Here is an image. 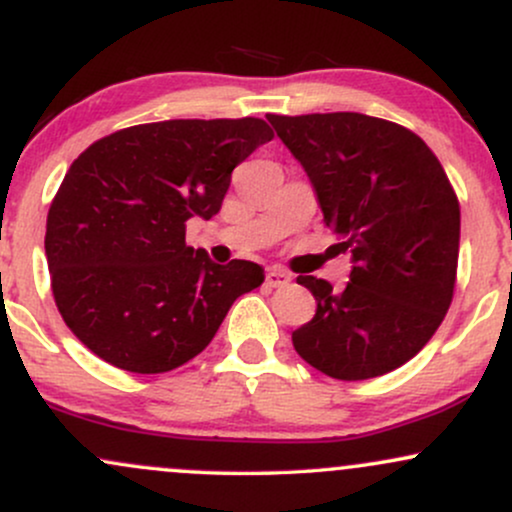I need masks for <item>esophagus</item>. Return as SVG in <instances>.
Wrapping results in <instances>:
<instances>
[{"label":"esophagus","instance_id":"esophagus-1","mask_svg":"<svg viewBox=\"0 0 512 512\" xmlns=\"http://www.w3.org/2000/svg\"><path fill=\"white\" fill-rule=\"evenodd\" d=\"M264 284H267L269 289H284L286 284H291V274L279 267H272L267 269V279H264Z\"/></svg>","mask_w":512,"mask_h":512}]
</instances>
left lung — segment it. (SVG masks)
Returning a JSON list of instances; mask_svg holds the SVG:
<instances>
[{
  "label": "left lung",
  "instance_id": "obj_1",
  "mask_svg": "<svg viewBox=\"0 0 512 512\" xmlns=\"http://www.w3.org/2000/svg\"><path fill=\"white\" fill-rule=\"evenodd\" d=\"M301 161L327 226L351 250L349 284L298 276L315 296L293 332L298 356L337 380H368L414 358L452 303L460 202L421 137L361 113L267 115Z\"/></svg>",
  "mask_w": 512,
  "mask_h": 512
}]
</instances>
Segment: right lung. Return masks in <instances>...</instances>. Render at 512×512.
I'll return each mask as SVG.
<instances>
[{"label": "right lung", "mask_w": 512, "mask_h": 512, "mask_svg": "<svg viewBox=\"0 0 512 512\" xmlns=\"http://www.w3.org/2000/svg\"><path fill=\"white\" fill-rule=\"evenodd\" d=\"M274 132L260 117L117 129L64 175L45 228L52 296L86 349L129 373H168L207 349L260 264L211 262L185 243L219 214L231 173Z\"/></svg>", "instance_id": "obj_1"}]
</instances>
